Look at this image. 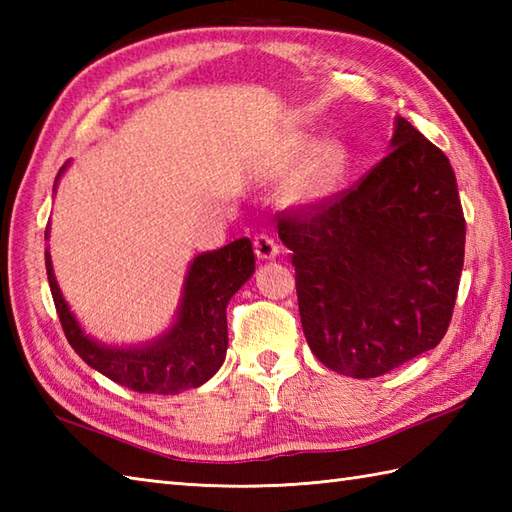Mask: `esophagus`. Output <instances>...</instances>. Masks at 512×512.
I'll use <instances>...</instances> for the list:
<instances>
[{
    "mask_svg": "<svg viewBox=\"0 0 512 512\" xmlns=\"http://www.w3.org/2000/svg\"><path fill=\"white\" fill-rule=\"evenodd\" d=\"M253 248H255L257 259H262V262H268V259H275L277 253H279V244L275 242V237L268 235V233H259L253 239Z\"/></svg>",
    "mask_w": 512,
    "mask_h": 512,
    "instance_id": "34e87169",
    "label": "esophagus"
}]
</instances>
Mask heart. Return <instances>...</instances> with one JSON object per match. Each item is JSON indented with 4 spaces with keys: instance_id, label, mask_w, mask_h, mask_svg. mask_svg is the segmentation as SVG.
<instances>
[{
    "instance_id": "1",
    "label": "heart",
    "mask_w": 512,
    "mask_h": 512,
    "mask_svg": "<svg viewBox=\"0 0 512 512\" xmlns=\"http://www.w3.org/2000/svg\"><path fill=\"white\" fill-rule=\"evenodd\" d=\"M279 169L284 173H297L290 195L295 202L312 204L330 195L345 169V149L325 140L314 147L308 138H295L284 147L279 156Z\"/></svg>"
}]
</instances>
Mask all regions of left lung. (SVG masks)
Segmentation results:
<instances>
[{"instance_id":"8db88e82","label":"left lung","mask_w":512,"mask_h":512,"mask_svg":"<svg viewBox=\"0 0 512 512\" xmlns=\"http://www.w3.org/2000/svg\"><path fill=\"white\" fill-rule=\"evenodd\" d=\"M389 149L352 189L277 215L310 350L352 378L383 376L433 350L464 266L449 158L400 116Z\"/></svg>"}]
</instances>
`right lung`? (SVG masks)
Instances as JSON below:
<instances>
[{
    "label": "right lung",
    "instance_id": "right-lung-1",
    "mask_svg": "<svg viewBox=\"0 0 512 512\" xmlns=\"http://www.w3.org/2000/svg\"><path fill=\"white\" fill-rule=\"evenodd\" d=\"M46 270L54 308L72 350L118 385L138 394L169 396L204 385L222 367L228 345L226 306L255 273V253L250 239L242 237L195 257L184 277L176 323L140 347H112L90 339L61 295L48 250Z\"/></svg>",
    "mask_w": 512,
    "mask_h": 512
}]
</instances>
